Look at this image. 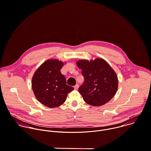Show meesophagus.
Segmentation results:
<instances>
[{
	"label": "esophagus",
	"mask_w": 151,
	"mask_h": 151,
	"mask_svg": "<svg viewBox=\"0 0 151 151\" xmlns=\"http://www.w3.org/2000/svg\"><path fill=\"white\" fill-rule=\"evenodd\" d=\"M74 89H75V90H77V89H78V84H76V86H74Z\"/></svg>",
	"instance_id": "34e87169"
}]
</instances>
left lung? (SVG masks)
Masks as SVG:
<instances>
[{
  "mask_svg": "<svg viewBox=\"0 0 151 151\" xmlns=\"http://www.w3.org/2000/svg\"><path fill=\"white\" fill-rule=\"evenodd\" d=\"M84 77V82L78 91L87 104L100 106L109 101L118 88L116 73L104 59L80 60L77 61Z\"/></svg>",
  "mask_w": 151,
  "mask_h": 151,
  "instance_id": "1",
  "label": "left lung"
}]
</instances>
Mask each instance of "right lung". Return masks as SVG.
Listing matches in <instances>:
<instances>
[{"mask_svg":"<svg viewBox=\"0 0 151 151\" xmlns=\"http://www.w3.org/2000/svg\"><path fill=\"white\" fill-rule=\"evenodd\" d=\"M64 63L57 59H50L35 71L32 78V88L37 99L50 108L57 107L66 100L67 95L74 90L66 83L61 73Z\"/></svg>","mask_w":151,"mask_h":151,"instance_id":"add662e5","label":"right lung"}]
</instances>
